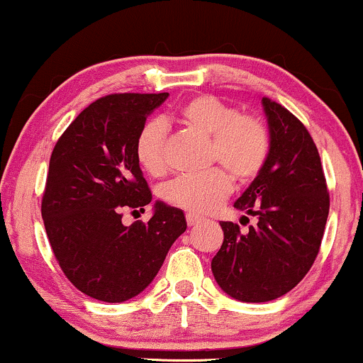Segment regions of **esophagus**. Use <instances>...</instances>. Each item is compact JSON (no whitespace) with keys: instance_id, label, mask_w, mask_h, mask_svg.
I'll use <instances>...</instances> for the list:
<instances>
[{"instance_id":"1","label":"esophagus","mask_w":363,"mask_h":363,"mask_svg":"<svg viewBox=\"0 0 363 363\" xmlns=\"http://www.w3.org/2000/svg\"><path fill=\"white\" fill-rule=\"evenodd\" d=\"M201 216H198V215H194V213H187L186 215V222H187V225H189V227H193V225H198L199 222H201Z\"/></svg>"}]
</instances>
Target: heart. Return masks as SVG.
Segmentation results:
<instances>
[{
  "label": "heart",
  "instance_id": "heart-1",
  "mask_svg": "<svg viewBox=\"0 0 363 363\" xmlns=\"http://www.w3.org/2000/svg\"><path fill=\"white\" fill-rule=\"evenodd\" d=\"M177 116L191 131L211 136L208 158L222 164L235 181H252L266 165L272 140L268 129L256 116L240 114L232 104L205 94L182 104ZM165 147V124L157 119L145 123L136 135L135 155L150 176H162L167 170ZM228 173L215 167L203 174L177 177L165 186L164 196L170 205L189 213H210L230 194L232 178Z\"/></svg>",
  "mask_w": 363,
  "mask_h": 363
}]
</instances>
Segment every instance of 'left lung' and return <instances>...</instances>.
<instances>
[{"mask_svg":"<svg viewBox=\"0 0 363 363\" xmlns=\"http://www.w3.org/2000/svg\"><path fill=\"white\" fill-rule=\"evenodd\" d=\"M261 102L272 150L234 203L257 223L247 234L237 223H220L223 244L211 259L220 289L240 302L274 301L294 289L318 257L329 213L326 177L309 131L280 104Z\"/></svg>","mask_w":363,"mask_h":363,"instance_id":"8db88e82","label":"left lung"}]
</instances>
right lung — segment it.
<instances>
[{
    "mask_svg": "<svg viewBox=\"0 0 363 363\" xmlns=\"http://www.w3.org/2000/svg\"><path fill=\"white\" fill-rule=\"evenodd\" d=\"M164 94H112L91 102L66 128L49 160L43 220L62 273L102 302L141 294L187 223L157 201L147 223H123V210L145 211L152 193L135 155L136 135Z\"/></svg>",
    "mask_w": 363,
    "mask_h": 363,
    "instance_id": "add662e5",
    "label": "right lung"
}]
</instances>
